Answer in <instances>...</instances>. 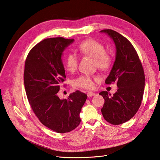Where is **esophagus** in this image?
<instances>
[{
    "label": "esophagus",
    "instance_id": "1",
    "mask_svg": "<svg viewBox=\"0 0 160 160\" xmlns=\"http://www.w3.org/2000/svg\"><path fill=\"white\" fill-rule=\"evenodd\" d=\"M95 95V93L94 92H88L87 93V96L88 97H93V96Z\"/></svg>",
    "mask_w": 160,
    "mask_h": 160
}]
</instances>
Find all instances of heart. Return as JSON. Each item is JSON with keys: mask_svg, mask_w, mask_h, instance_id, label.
Returning <instances> with one entry per match:
<instances>
[{"mask_svg": "<svg viewBox=\"0 0 160 160\" xmlns=\"http://www.w3.org/2000/svg\"><path fill=\"white\" fill-rule=\"evenodd\" d=\"M78 50L81 54L93 58L98 68L107 69L110 68L112 63L111 56L106 52L104 46L98 41L92 39L82 41L78 44ZM65 63L69 72H74L78 66V56L74 53H69L66 56ZM98 79L97 76L81 75L74 81L73 85L76 88L91 90L94 87V81Z\"/></svg>", "mask_w": 160, "mask_h": 160, "instance_id": "b5f03b06", "label": "heart"}]
</instances>
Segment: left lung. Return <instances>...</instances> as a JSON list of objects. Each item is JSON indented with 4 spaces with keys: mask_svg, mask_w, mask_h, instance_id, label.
Returning <instances> with one entry per match:
<instances>
[{
    "mask_svg": "<svg viewBox=\"0 0 160 160\" xmlns=\"http://www.w3.org/2000/svg\"><path fill=\"white\" fill-rule=\"evenodd\" d=\"M100 32L112 38L116 48V60L105 82L107 85L116 82L118 87L113 96L107 91L99 93L104 98L101 112L108 122L119 125L130 120L141 105L144 72L137 51L128 39L112 29Z\"/></svg>",
    "mask_w": 160,
    "mask_h": 160,
    "instance_id": "left-lung-1",
    "label": "left lung"
}]
</instances>
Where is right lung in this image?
<instances>
[{
  "instance_id": "1",
  "label": "right lung",
  "mask_w": 160,
  "mask_h": 160,
  "mask_svg": "<svg viewBox=\"0 0 160 160\" xmlns=\"http://www.w3.org/2000/svg\"><path fill=\"white\" fill-rule=\"evenodd\" d=\"M74 39H44L32 48L25 62L24 85L29 103L42 124L58 133L75 129L87 95L79 91L61 100L58 93L66 76L62 55Z\"/></svg>"
}]
</instances>
